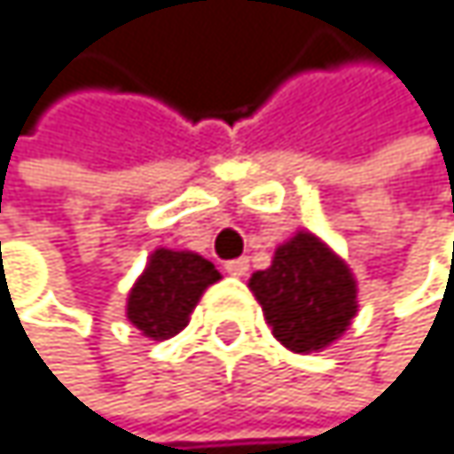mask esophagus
Here are the masks:
<instances>
[{
  "label": "esophagus",
  "mask_w": 454,
  "mask_h": 454,
  "mask_svg": "<svg viewBox=\"0 0 454 454\" xmlns=\"http://www.w3.org/2000/svg\"><path fill=\"white\" fill-rule=\"evenodd\" d=\"M223 269L229 271L231 277H245L250 271V261L247 258H234V261H225Z\"/></svg>",
  "instance_id": "34e87169"
}]
</instances>
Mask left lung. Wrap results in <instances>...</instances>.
Masks as SVG:
<instances>
[{
  "label": "left lung",
  "instance_id": "8db88e82",
  "mask_svg": "<svg viewBox=\"0 0 454 454\" xmlns=\"http://www.w3.org/2000/svg\"><path fill=\"white\" fill-rule=\"evenodd\" d=\"M271 333L294 352L328 347L358 312L355 279L317 237L296 234L277 247L266 271L250 277Z\"/></svg>",
  "mask_w": 454,
  "mask_h": 454
}]
</instances>
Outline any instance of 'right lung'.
I'll return each mask as SVG.
<instances>
[{"instance_id":"obj_1","label":"right lung","mask_w":454,"mask_h":454,"mask_svg":"<svg viewBox=\"0 0 454 454\" xmlns=\"http://www.w3.org/2000/svg\"><path fill=\"white\" fill-rule=\"evenodd\" d=\"M220 271L207 258L188 250H155L147 269L129 294V320L150 339H169L188 325V315L199 304L207 285Z\"/></svg>"}]
</instances>
